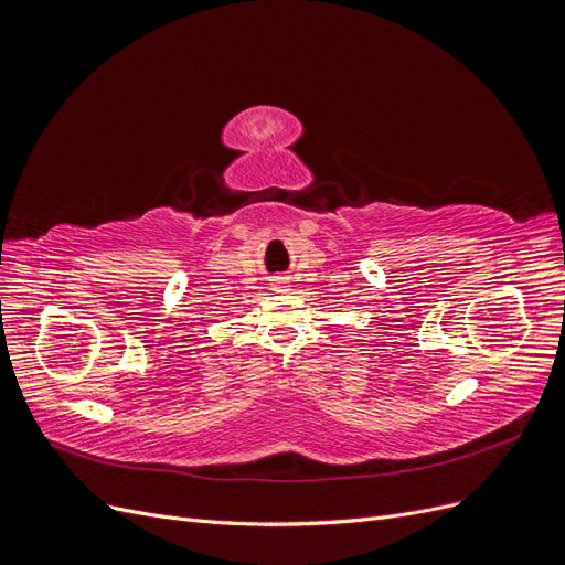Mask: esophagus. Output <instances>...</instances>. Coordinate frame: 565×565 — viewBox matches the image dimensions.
Masks as SVG:
<instances>
[{"instance_id": "34e87169", "label": "esophagus", "mask_w": 565, "mask_h": 565, "mask_svg": "<svg viewBox=\"0 0 565 565\" xmlns=\"http://www.w3.org/2000/svg\"><path fill=\"white\" fill-rule=\"evenodd\" d=\"M289 287V282H287V278H276L270 282V289L273 292H285V289Z\"/></svg>"}]
</instances>
